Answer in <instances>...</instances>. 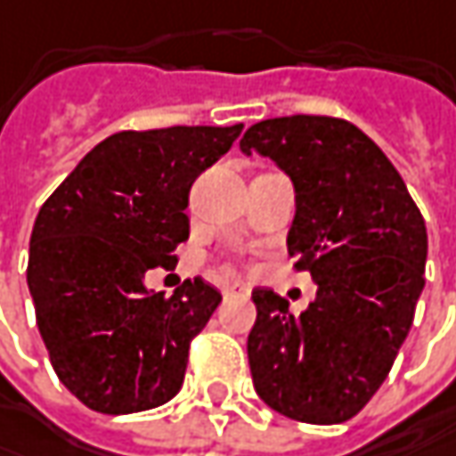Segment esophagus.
I'll return each instance as SVG.
<instances>
[{
    "mask_svg": "<svg viewBox=\"0 0 456 456\" xmlns=\"http://www.w3.org/2000/svg\"><path fill=\"white\" fill-rule=\"evenodd\" d=\"M224 296H237V298H248L249 288L245 286V283H240V281H234V283H227V286H224Z\"/></svg>",
    "mask_w": 456,
    "mask_h": 456,
    "instance_id": "1",
    "label": "esophagus"
}]
</instances>
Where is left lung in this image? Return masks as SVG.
<instances>
[{
  "mask_svg": "<svg viewBox=\"0 0 456 456\" xmlns=\"http://www.w3.org/2000/svg\"><path fill=\"white\" fill-rule=\"evenodd\" d=\"M240 148L290 175L288 255L319 283L301 316L270 288L252 290L255 390L293 421H349L383 386L413 324L426 283L424 216L386 152L339 117L263 119Z\"/></svg>",
  "mask_w": 456,
  "mask_h": 456,
  "instance_id": "8db88e82",
  "label": "left lung"
}]
</instances>
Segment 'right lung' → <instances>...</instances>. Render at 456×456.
<instances>
[{
    "label": "right lung",
    "mask_w": 456,
    "mask_h": 456,
    "mask_svg": "<svg viewBox=\"0 0 456 456\" xmlns=\"http://www.w3.org/2000/svg\"><path fill=\"white\" fill-rule=\"evenodd\" d=\"M240 132H117L40 208L28 260L35 319L58 380L91 411H148L183 386L191 342L222 293L193 278L166 298L145 288V273L178 263L191 186Z\"/></svg>",
    "instance_id": "right-lung-1"
}]
</instances>
